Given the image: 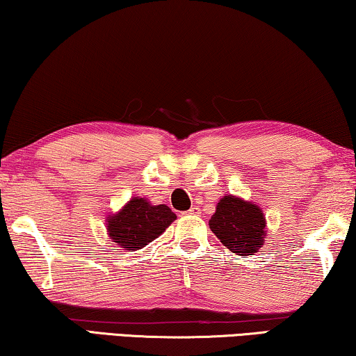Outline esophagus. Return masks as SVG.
Wrapping results in <instances>:
<instances>
[{"label":"esophagus","mask_w":356,"mask_h":356,"mask_svg":"<svg viewBox=\"0 0 356 356\" xmlns=\"http://www.w3.org/2000/svg\"><path fill=\"white\" fill-rule=\"evenodd\" d=\"M188 214H200V209L196 208V206H193V208L188 209Z\"/></svg>","instance_id":"1"}]
</instances>
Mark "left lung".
Here are the masks:
<instances>
[{"label":"left lung","instance_id":"1","mask_svg":"<svg viewBox=\"0 0 356 356\" xmlns=\"http://www.w3.org/2000/svg\"><path fill=\"white\" fill-rule=\"evenodd\" d=\"M209 227L224 246L240 256H252L265 241V217L261 208L232 195L217 203Z\"/></svg>","mask_w":356,"mask_h":356}]
</instances>
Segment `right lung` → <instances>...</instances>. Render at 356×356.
<instances>
[{"label":"right lung","instance_id":"obj_1","mask_svg":"<svg viewBox=\"0 0 356 356\" xmlns=\"http://www.w3.org/2000/svg\"><path fill=\"white\" fill-rule=\"evenodd\" d=\"M176 220V214L166 204L152 206L144 198L134 196L118 214L107 219L111 240L126 251H137L152 243Z\"/></svg>","mask_w":356,"mask_h":356}]
</instances>
